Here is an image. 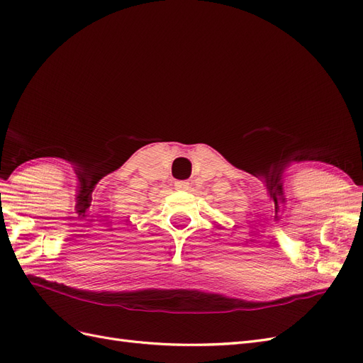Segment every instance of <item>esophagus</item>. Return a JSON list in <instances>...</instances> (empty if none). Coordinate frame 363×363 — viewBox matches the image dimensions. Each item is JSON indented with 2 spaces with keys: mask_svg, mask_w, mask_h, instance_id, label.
I'll use <instances>...</instances> for the list:
<instances>
[{
  "mask_svg": "<svg viewBox=\"0 0 363 363\" xmlns=\"http://www.w3.org/2000/svg\"><path fill=\"white\" fill-rule=\"evenodd\" d=\"M174 186H176L177 191H189L191 183L187 182V180H179V182L174 183Z\"/></svg>",
  "mask_w": 363,
  "mask_h": 363,
  "instance_id": "1",
  "label": "esophagus"
}]
</instances>
